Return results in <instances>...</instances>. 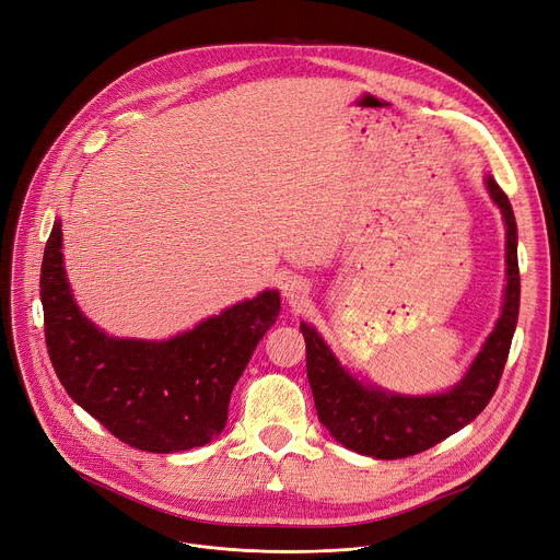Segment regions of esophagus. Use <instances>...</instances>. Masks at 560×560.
Instances as JSON below:
<instances>
[{
  "label": "esophagus",
  "instance_id": "1",
  "mask_svg": "<svg viewBox=\"0 0 560 560\" xmlns=\"http://www.w3.org/2000/svg\"><path fill=\"white\" fill-rule=\"evenodd\" d=\"M281 292H283V296H285V301L290 303V306H299V303L306 301V296L311 292V285H308V281L303 279V277L290 275V277L283 279Z\"/></svg>",
  "mask_w": 560,
  "mask_h": 560
}]
</instances>
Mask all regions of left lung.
Returning a JSON list of instances; mask_svg holds the SVG:
<instances>
[{"mask_svg": "<svg viewBox=\"0 0 560 560\" xmlns=\"http://www.w3.org/2000/svg\"><path fill=\"white\" fill-rule=\"evenodd\" d=\"M487 189L506 225V288L502 315L460 384L446 393L424 397L364 386L341 369L317 330L301 322L308 382L319 422L346 448L377 460H397L422 453L476 420L493 397L518 322L521 272L512 202L491 176H487Z\"/></svg>", "mask_w": 560, "mask_h": 560, "instance_id": "obj_1", "label": "left lung"}]
</instances>
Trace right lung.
Returning <instances> with one entry per match:
<instances>
[{
    "instance_id": "1",
    "label": "right lung",
    "mask_w": 560,
    "mask_h": 560,
    "mask_svg": "<svg viewBox=\"0 0 560 560\" xmlns=\"http://www.w3.org/2000/svg\"><path fill=\"white\" fill-rule=\"evenodd\" d=\"M62 261L56 221L39 299L48 358L73 401L120 442L149 453L187 451L219 435L234 384L279 317V292L241 301L167 341L116 339L80 313Z\"/></svg>"
}]
</instances>
